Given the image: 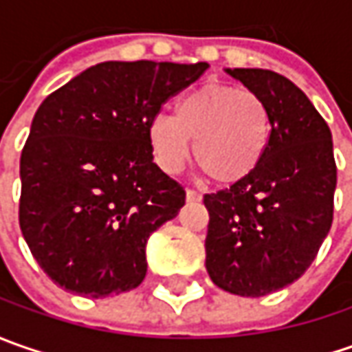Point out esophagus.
<instances>
[{
  "mask_svg": "<svg viewBox=\"0 0 352 352\" xmlns=\"http://www.w3.org/2000/svg\"><path fill=\"white\" fill-rule=\"evenodd\" d=\"M186 197H188V201H199V199H201V194L196 192V190H192V188H188V190H186Z\"/></svg>",
  "mask_w": 352,
  "mask_h": 352,
  "instance_id": "34e87169",
  "label": "esophagus"
}]
</instances>
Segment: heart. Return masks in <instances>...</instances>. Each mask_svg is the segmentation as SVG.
Listing matches in <instances>:
<instances>
[{"instance_id": "b5f03b06", "label": "heart", "mask_w": 352, "mask_h": 352, "mask_svg": "<svg viewBox=\"0 0 352 352\" xmlns=\"http://www.w3.org/2000/svg\"><path fill=\"white\" fill-rule=\"evenodd\" d=\"M270 111L249 89L208 84L186 94L176 113L156 116L148 125V141L156 162L178 172L190 155L211 182L235 184L263 160L270 141Z\"/></svg>"}]
</instances>
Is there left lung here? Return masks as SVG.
I'll list each match as a JSON object with an SVG mask.
<instances>
[{
	"instance_id": "1",
	"label": "left lung",
	"mask_w": 352,
	"mask_h": 352,
	"mask_svg": "<svg viewBox=\"0 0 352 352\" xmlns=\"http://www.w3.org/2000/svg\"><path fill=\"white\" fill-rule=\"evenodd\" d=\"M227 72L266 103L272 131L249 176L204 196L206 268L221 290L261 298L298 280L318 256L333 223L337 164L331 131L294 82L263 68Z\"/></svg>"
}]
</instances>
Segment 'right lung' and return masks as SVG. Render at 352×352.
Returning a JSON list of instances; mask_svg holds the SVG:
<instances>
[{
	"instance_id": "1",
	"label": "right lung",
	"mask_w": 352,
	"mask_h": 352,
	"mask_svg": "<svg viewBox=\"0 0 352 352\" xmlns=\"http://www.w3.org/2000/svg\"><path fill=\"white\" fill-rule=\"evenodd\" d=\"M208 62H102L52 91L21 153L19 225L64 290L107 298L146 276V241L186 190L153 162L148 125Z\"/></svg>"
}]
</instances>
